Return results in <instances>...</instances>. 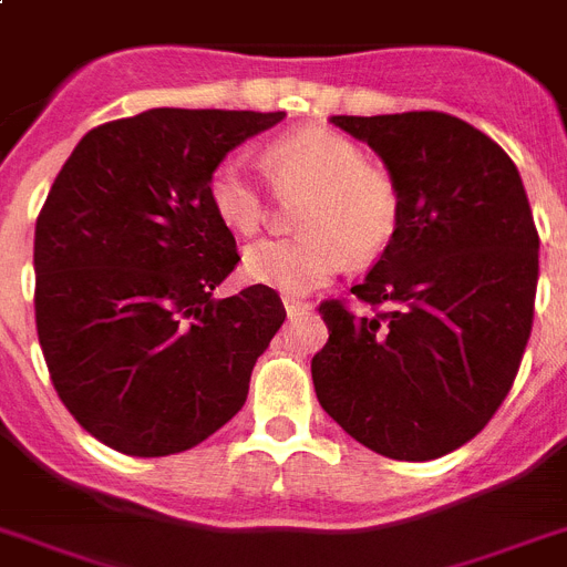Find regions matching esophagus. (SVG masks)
Returning a JSON list of instances; mask_svg holds the SVG:
<instances>
[{
    "label": "esophagus",
    "mask_w": 567,
    "mask_h": 567,
    "mask_svg": "<svg viewBox=\"0 0 567 567\" xmlns=\"http://www.w3.org/2000/svg\"><path fill=\"white\" fill-rule=\"evenodd\" d=\"M282 302H285V311H288V317H290V319L299 317V313L308 311V308H311V305L305 302V299H299V297H285Z\"/></svg>",
    "instance_id": "obj_1"
}]
</instances>
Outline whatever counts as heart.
Returning a JSON list of instances; mask_svg holds the SVG:
<instances>
[{
  "label": "heart",
  "instance_id": "heart-1",
  "mask_svg": "<svg viewBox=\"0 0 567 567\" xmlns=\"http://www.w3.org/2000/svg\"><path fill=\"white\" fill-rule=\"evenodd\" d=\"M262 167L282 194H302L290 239H265L245 250V279L282 293H308L333 279L348 259L371 262L391 245L402 216L396 182L365 162L351 140L305 127L262 151ZM208 196L225 228L254 236L265 225V196L243 159L214 167Z\"/></svg>",
  "mask_w": 567,
  "mask_h": 567
}]
</instances>
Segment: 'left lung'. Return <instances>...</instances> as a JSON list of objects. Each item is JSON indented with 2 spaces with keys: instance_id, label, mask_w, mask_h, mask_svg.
<instances>
[{
  "instance_id": "1",
  "label": "left lung",
  "mask_w": 567,
  "mask_h": 567,
  "mask_svg": "<svg viewBox=\"0 0 567 567\" xmlns=\"http://www.w3.org/2000/svg\"><path fill=\"white\" fill-rule=\"evenodd\" d=\"M382 156L402 216L365 279L319 305L317 400L391 460L425 462L499 411L534 324L539 234L519 171L491 136L442 111L331 116Z\"/></svg>"
}]
</instances>
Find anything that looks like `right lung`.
<instances>
[{"mask_svg":"<svg viewBox=\"0 0 567 567\" xmlns=\"http://www.w3.org/2000/svg\"><path fill=\"white\" fill-rule=\"evenodd\" d=\"M282 120L154 107L87 131L53 179L33 239L39 344L62 405L113 451H188L248 400L285 308L265 285L214 299L239 254L208 182Z\"/></svg>","mask_w":567,"mask_h":567,"instance_id":"right-lung-1","label":"right lung"}]
</instances>
